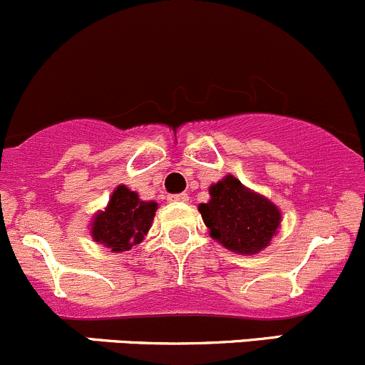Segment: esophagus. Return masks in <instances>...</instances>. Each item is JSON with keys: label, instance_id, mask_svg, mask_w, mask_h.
Instances as JSON below:
<instances>
[{"label": "esophagus", "instance_id": "obj_1", "mask_svg": "<svg viewBox=\"0 0 365 365\" xmlns=\"http://www.w3.org/2000/svg\"><path fill=\"white\" fill-rule=\"evenodd\" d=\"M168 202H187V195L186 193L168 195Z\"/></svg>", "mask_w": 365, "mask_h": 365}]
</instances>
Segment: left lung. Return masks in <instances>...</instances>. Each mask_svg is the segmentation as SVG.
Wrapping results in <instances>:
<instances>
[{
  "mask_svg": "<svg viewBox=\"0 0 365 365\" xmlns=\"http://www.w3.org/2000/svg\"><path fill=\"white\" fill-rule=\"evenodd\" d=\"M210 200L198 205L210 237L239 255H257L270 244L281 212L264 195L228 174L209 187Z\"/></svg>",
  "mask_w": 365,
  "mask_h": 365,
  "instance_id": "left-lung-1",
  "label": "left lung"
}]
</instances>
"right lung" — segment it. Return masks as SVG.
<instances>
[{
  "label": "right lung",
  "instance_id": "add662e5",
  "mask_svg": "<svg viewBox=\"0 0 365 365\" xmlns=\"http://www.w3.org/2000/svg\"><path fill=\"white\" fill-rule=\"evenodd\" d=\"M158 204L144 202L138 193L125 184L118 186L107 207L98 210L91 221V237L95 242L110 247V251H128L144 240L155 220Z\"/></svg>",
  "mask_w": 365,
  "mask_h": 365
}]
</instances>
